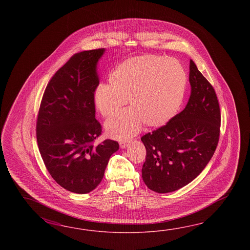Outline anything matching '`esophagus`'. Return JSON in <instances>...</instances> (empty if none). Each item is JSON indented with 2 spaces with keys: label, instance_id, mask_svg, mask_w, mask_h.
<instances>
[{
  "label": "esophagus",
  "instance_id": "1",
  "mask_svg": "<svg viewBox=\"0 0 250 250\" xmlns=\"http://www.w3.org/2000/svg\"><path fill=\"white\" fill-rule=\"evenodd\" d=\"M129 144H130V140H128V139L127 140H123V141L120 142V146L122 148H126L129 146Z\"/></svg>",
  "mask_w": 250,
  "mask_h": 250
}]
</instances>
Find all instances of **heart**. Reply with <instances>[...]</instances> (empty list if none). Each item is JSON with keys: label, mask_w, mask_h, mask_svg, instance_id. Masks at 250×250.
Returning a JSON list of instances; mask_svg holds the SVG:
<instances>
[{"label": "heart", "mask_w": 250, "mask_h": 250, "mask_svg": "<svg viewBox=\"0 0 250 250\" xmlns=\"http://www.w3.org/2000/svg\"><path fill=\"white\" fill-rule=\"evenodd\" d=\"M187 77L181 64L172 58L143 55L127 59L109 76V85H98L94 102L108 117L128 102L130 108L106 122L108 132L126 138L138 132L142 124L160 127L168 123L181 106Z\"/></svg>", "instance_id": "obj_1"}]
</instances>
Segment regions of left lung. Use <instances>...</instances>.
I'll return each mask as SVG.
<instances>
[{
    "label": "left lung",
    "instance_id": "obj_1",
    "mask_svg": "<svg viewBox=\"0 0 250 250\" xmlns=\"http://www.w3.org/2000/svg\"><path fill=\"white\" fill-rule=\"evenodd\" d=\"M191 93L182 112L141 138L146 150L142 178L151 190L168 193L199 175L214 154L221 112L212 85L190 60Z\"/></svg>",
    "mask_w": 250,
    "mask_h": 250
}]
</instances>
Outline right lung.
<instances>
[{"instance_id": "1", "label": "right lung", "mask_w": 250, "mask_h": 250, "mask_svg": "<svg viewBox=\"0 0 250 250\" xmlns=\"http://www.w3.org/2000/svg\"><path fill=\"white\" fill-rule=\"evenodd\" d=\"M104 49L75 53L56 71L44 90L37 120L38 148L49 173L60 186L85 194L103 180L117 141L95 140L102 133L96 119V65Z\"/></svg>"}]
</instances>
